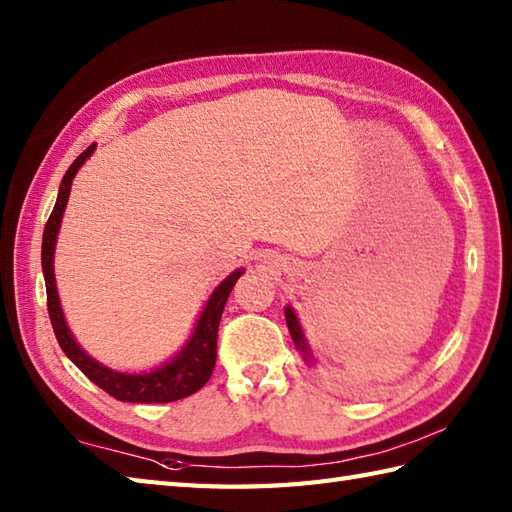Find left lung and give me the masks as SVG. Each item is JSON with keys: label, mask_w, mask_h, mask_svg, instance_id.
Segmentation results:
<instances>
[{"label": "left lung", "mask_w": 512, "mask_h": 512, "mask_svg": "<svg viewBox=\"0 0 512 512\" xmlns=\"http://www.w3.org/2000/svg\"><path fill=\"white\" fill-rule=\"evenodd\" d=\"M286 323H288V330H290L292 341H295V347L303 354V361L314 363V356L310 354V347H308L306 336H303V330H301V325H299L297 314H295V310H292L290 306L286 308Z\"/></svg>", "instance_id": "1"}]
</instances>
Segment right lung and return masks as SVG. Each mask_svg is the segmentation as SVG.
<instances>
[{"label":"right lung","mask_w":512,"mask_h":512,"mask_svg":"<svg viewBox=\"0 0 512 512\" xmlns=\"http://www.w3.org/2000/svg\"><path fill=\"white\" fill-rule=\"evenodd\" d=\"M94 147L90 145L83 154L76 158L70 169L65 171L61 180L57 204L48 217L46 228H43V242H41V268L43 279H46V295H48V314L54 336L61 345L65 356L88 376L94 385H99L107 394L123 402H173L180 398H187L195 391L202 389L213 374L215 356H217V328H220V319L226 306V299L231 295L235 281L244 275L242 268L228 275L220 286L213 290V295L206 301V306L200 314L198 323H195L193 334L189 341L184 343L182 350L171 358L169 363L160 365L145 374H123L101 365L99 361L83 350V347L74 341V336L65 323L57 281H54V246H57V235L63 220L65 204L70 198V187L76 176V171L83 167V162L94 154Z\"/></svg>","instance_id":"right-lung-1"}]
</instances>
